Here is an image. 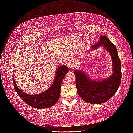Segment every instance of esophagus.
<instances>
[{
	"instance_id": "1",
	"label": "esophagus",
	"mask_w": 133,
	"mask_h": 133,
	"mask_svg": "<svg viewBox=\"0 0 133 133\" xmlns=\"http://www.w3.org/2000/svg\"><path fill=\"white\" fill-rule=\"evenodd\" d=\"M75 65H76V62L75 61H71L69 63V67L71 68V69H73V68H74Z\"/></svg>"
}]
</instances>
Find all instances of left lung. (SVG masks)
<instances>
[{
    "mask_svg": "<svg viewBox=\"0 0 133 133\" xmlns=\"http://www.w3.org/2000/svg\"><path fill=\"white\" fill-rule=\"evenodd\" d=\"M103 45L111 55L112 61V75L100 81L90 79L83 71L74 70L75 85L78 94L84 101L98 104L105 103L113 96L120 86L122 80L121 62L115 46L105 36H100L99 42L91 46V49Z\"/></svg>",
    "mask_w": 133,
    "mask_h": 133,
    "instance_id": "1",
    "label": "left lung"
}]
</instances>
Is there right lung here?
Segmentation results:
<instances>
[{"label":"right lung","instance_id":"add662e5","mask_svg":"<svg viewBox=\"0 0 133 133\" xmlns=\"http://www.w3.org/2000/svg\"><path fill=\"white\" fill-rule=\"evenodd\" d=\"M68 68L65 65L57 68L54 83L45 91L35 95H29L23 92L16 84L14 78L13 82L15 91L22 99L32 107L37 109L48 108L54 105L60 98V87L63 79L68 72Z\"/></svg>","mask_w":133,"mask_h":133}]
</instances>
